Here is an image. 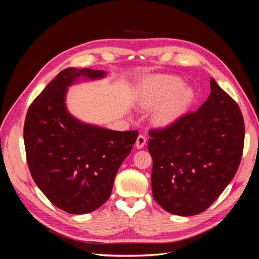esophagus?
Returning <instances> with one entry per match:
<instances>
[{
	"label": "esophagus",
	"mask_w": 259,
	"mask_h": 259,
	"mask_svg": "<svg viewBox=\"0 0 259 259\" xmlns=\"http://www.w3.org/2000/svg\"><path fill=\"white\" fill-rule=\"evenodd\" d=\"M146 142H147V138L144 135H139L136 139V147L138 149H142L146 145Z\"/></svg>",
	"instance_id": "34e87169"
}]
</instances>
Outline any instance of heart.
<instances>
[{"label": "heart", "mask_w": 259, "mask_h": 259, "mask_svg": "<svg viewBox=\"0 0 259 259\" xmlns=\"http://www.w3.org/2000/svg\"><path fill=\"white\" fill-rule=\"evenodd\" d=\"M194 100L191 89L185 88L182 79L173 75H159L146 81L140 90L139 103L144 108L155 109L154 124L170 126L186 114Z\"/></svg>", "instance_id": "obj_1"}]
</instances>
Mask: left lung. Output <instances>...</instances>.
Returning a JSON list of instances; mask_svg holds the SVG:
<instances>
[{
	"mask_svg": "<svg viewBox=\"0 0 259 259\" xmlns=\"http://www.w3.org/2000/svg\"><path fill=\"white\" fill-rule=\"evenodd\" d=\"M154 200L168 213L204 211L236 175L244 146L239 106L210 79V95L198 111L149 132Z\"/></svg>",
	"mask_w": 259,
	"mask_h": 259,
	"instance_id": "left-lung-1",
	"label": "left lung"
}]
</instances>
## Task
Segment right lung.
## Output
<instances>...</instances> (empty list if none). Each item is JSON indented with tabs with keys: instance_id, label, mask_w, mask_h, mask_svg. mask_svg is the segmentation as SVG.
Returning a JSON list of instances; mask_svg holds the SVG:
<instances>
[{
	"instance_id": "add662e5",
	"label": "right lung",
	"mask_w": 259,
	"mask_h": 259,
	"mask_svg": "<svg viewBox=\"0 0 259 259\" xmlns=\"http://www.w3.org/2000/svg\"><path fill=\"white\" fill-rule=\"evenodd\" d=\"M105 76L103 70H62L26 115L23 140L31 176L55 206L70 214L91 213L108 200L117 169L138 136L137 131L104 128L69 113V86Z\"/></svg>"
}]
</instances>
